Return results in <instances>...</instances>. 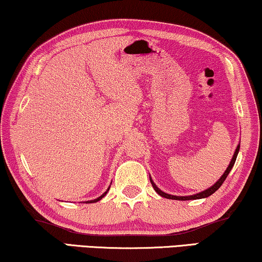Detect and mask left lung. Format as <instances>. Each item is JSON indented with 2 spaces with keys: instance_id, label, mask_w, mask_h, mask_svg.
<instances>
[{
  "instance_id": "obj_1",
  "label": "left lung",
  "mask_w": 262,
  "mask_h": 262,
  "mask_svg": "<svg viewBox=\"0 0 262 262\" xmlns=\"http://www.w3.org/2000/svg\"><path fill=\"white\" fill-rule=\"evenodd\" d=\"M238 150H240V145H237L236 150H235L234 156H233V158H232V161H230L229 165H228V168H227V170L225 171V173H223V175L221 176V178H220V180H219L217 182H216V183L213 185V187H210L209 189H207V190H204V191H202V192H199V194H196V195H191V196H173V195H169V194H166V192H163L162 190H159V189L156 187V184L154 183V182H152V180H151V178H150V182H151V184H152V187H154V189H155V191H156L158 195H161L162 197H165V199H170V200H180V201L204 199V197H208V196L213 195L214 192H215L216 190H217V189H219L220 187H221L222 183H223V182H225V180L227 178V176L229 175L230 170H232V168L234 166V163H235V161H236V157H237Z\"/></svg>"
}]
</instances>
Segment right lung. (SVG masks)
<instances>
[{
	"instance_id": "right-lung-1",
	"label": "right lung",
	"mask_w": 262,
	"mask_h": 262,
	"mask_svg": "<svg viewBox=\"0 0 262 262\" xmlns=\"http://www.w3.org/2000/svg\"><path fill=\"white\" fill-rule=\"evenodd\" d=\"M108 189H110V188H108ZM108 189H107V191H108ZM107 191H105L103 195H101L100 197H98V199H96V200H92V201H87V203H94V202H98V201H99V200H101V199H103V197H104V196H105L106 194H107Z\"/></svg>"
}]
</instances>
